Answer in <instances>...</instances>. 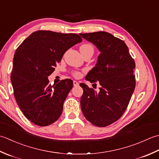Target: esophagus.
I'll return each mask as SVG.
<instances>
[{
  "mask_svg": "<svg viewBox=\"0 0 159 159\" xmlns=\"http://www.w3.org/2000/svg\"><path fill=\"white\" fill-rule=\"evenodd\" d=\"M73 85H74V86H79V82H77V81H75V80H74L73 81Z\"/></svg>",
  "mask_w": 159,
  "mask_h": 159,
  "instance_id": "34e87169",
  "label": "esophagus"
}]
</instances>
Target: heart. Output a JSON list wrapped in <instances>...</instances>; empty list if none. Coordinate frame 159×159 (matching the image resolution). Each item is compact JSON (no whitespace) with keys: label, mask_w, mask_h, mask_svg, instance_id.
Returning <instances> with one entry per match:
<instances>
[{"label":"heart","mask_w":159,"mask_h":159,"mask_svg":"<svg viewBox=\"0 0 159 159\" xmlns=\"http://www.w3.org/2000/svg\"><path fill=\"white\" fill-rule=\"evenodd\" d=\"M88 48H91V49L93 50V47L91 44H84L82 46L80 47V50H84V49H88ZM81 75V73L78 71H75V72L73 73V75L75 77H80Z\"/></svg>","instance_id":"heart-1"}]
</instances>
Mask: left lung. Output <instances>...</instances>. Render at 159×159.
<instances>
[{
    "mask_svg": "<svg viewBox=\"0 0 159 159\" xmlns=\"http://www.w3.org/2000/svg\"><path fill=\"white\" fill-rule=\"evenodd\" d=\"M100 53L85 79L99 82V92L80 83L84 90L80 104L87 120L98 127L117 121L127 108L135 88V63L124 41L105 31L80 34Z\"/></svg>",
    "mask_w": 159,
    "mask_h": 159,
    "instance_id": "obj_1",
    "label": "left lung"
}]
</instances>
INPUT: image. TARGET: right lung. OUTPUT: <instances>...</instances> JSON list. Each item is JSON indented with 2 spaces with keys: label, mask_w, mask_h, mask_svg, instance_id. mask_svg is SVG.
Here are the masks:
<instances>
[{
  "label": "right lung",
  "mask_w": 159,
  "mask_h": 159,
  "mask_svg": "<svg viewBox=\"0 0 159 159\" xmlns=\"http://www.w3.org/2000/svg\"><path fill=\"white\" fill-rule=\"evenodd\" d=\"M82 41L77 34L37 31L16 49L11 75L15 99L34 124L47 126L60 116L73 81L66 79L52 86L48 77L66 51Z\"/></svg>",
  "instance_id": "obj_1"
}]
</instances>
